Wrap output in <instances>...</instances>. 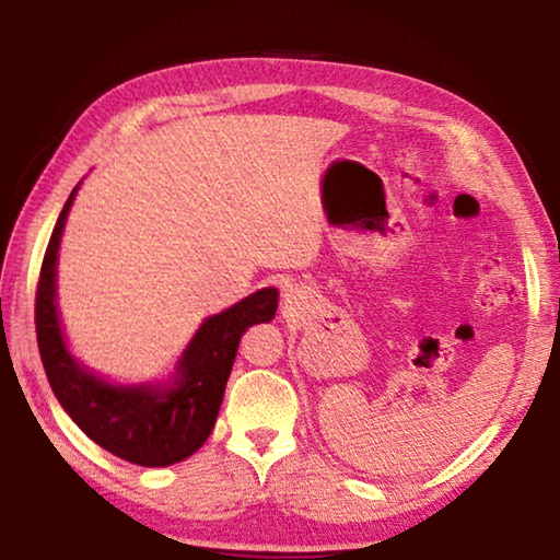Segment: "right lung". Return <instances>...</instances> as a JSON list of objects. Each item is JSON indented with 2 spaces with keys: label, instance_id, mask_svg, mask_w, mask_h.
<instances>
[{
  "label": "right lung",
  "instance_id": "add662e5",
  "mask_svg": "<svg viewBox=\"0 0 560 560\" xmlns=\"http://www.w3.org/2000/svg\"><path fill=\"white\" fill-rule=\"evenodd\" d=\"M75 187L56 220L36 283V340L46 377L71 420L116 457L140 467H170L187 459L210 438L232 373L242 334L277 314V289H261L210 316L179 360V377L167 390L116 387L75 363L66 350L54 303L56 252Z\"/></svg>",
  "mask_w": 560,
  "mask_h": 560
}]
</instances>
